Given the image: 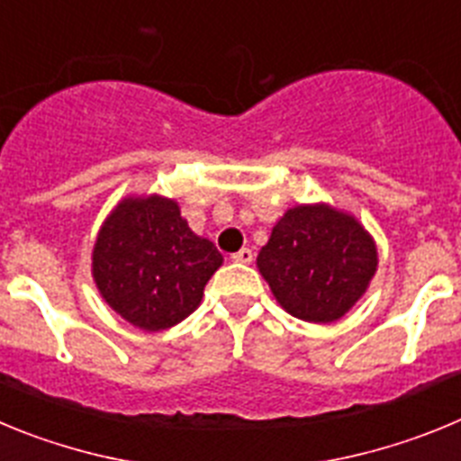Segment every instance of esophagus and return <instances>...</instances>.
Instances as JSON below:
<instances>
[{"label":"esophagus","mask_w":461,"mask_h":461,"mask_svg":"<svg viewBox=\"0 0 461 461\" xmlns=\"http://www.w3.org/2000/svg\"><path fill=\"white\" fill-rule=\"evenodd\" d=\"M230 260H233V263H244V266H247V263H251V260H254V251L244 247V249L235 251V254L230 256Z\"/></svg>","instance_id":"obj_1"}]
</instances>
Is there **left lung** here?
<instances>
[{
  "label": "left lung",
  "instance_id": "8db88e82",
  "mask_svg": "<svg viewBox=\"0 0 461 461\" xmlns=\"http://www.w3.org/2000/svg\"><path fill=\"white\" fill-rule=\"evenodd\" d=\"M376 247L353 217L328 205H297L272 228L258 270L295 319L332 323L367 291Z\"/></svg>",
  "mask_w": 461,
  "mask_h": 461
}]
</instances>
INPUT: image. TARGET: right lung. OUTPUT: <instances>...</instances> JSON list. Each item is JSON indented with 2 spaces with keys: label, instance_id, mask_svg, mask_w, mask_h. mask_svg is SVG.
<instances>
[{
  "label": "right lung",
  "instance_id": "obj_1",
  "mask_svg": "<svg viewBox=\"0 0 461 461\" xmlns=\"http://www.w3.org/2000/svg\"><path fill=\"white\" fill-rule=\"evenodd\" d=\"M221 254L191 233L177 203L149 195L126 198L101 226L92 272L105 303L122 319L157 332L185 321Z\"/></svg>",
  "mask_w": 461,
  "mask_h": 461
}]
</instances>
